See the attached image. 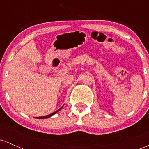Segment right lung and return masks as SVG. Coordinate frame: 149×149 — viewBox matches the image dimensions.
<instances>
[{"label":"right lung","instance_id":"1","mask_svg":"<svg viewBox=\"0 0 149 149\" xmlns=\"http://www.w3.org/2000/svg\"><path fill=\"white\" fill-rule=\"evenodd\" d=\"M62 107H63V106L60 108V109H59L57 111H56L55 112L52 113H50V114H49V115H47V116H41V117H37L36 118H38V119H43V118H49V117H50V116H52V115H54V114H55L56 113H57L58 111H60L61 109V108H62Z\"/></svg>","mask_w":149,"mask_h":149}]
</instances>
